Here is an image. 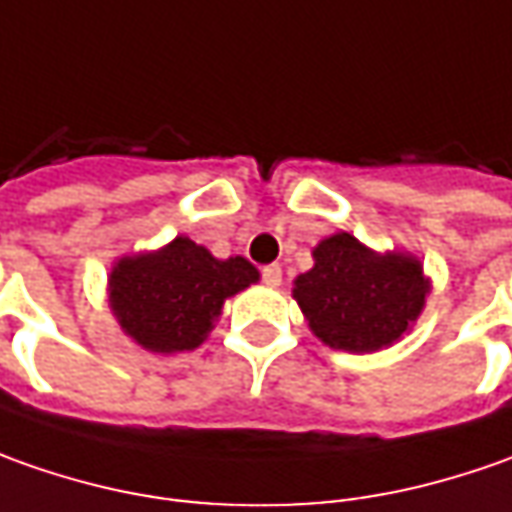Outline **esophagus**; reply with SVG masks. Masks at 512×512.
<instances>
[{
  "label": "esophagus",
  "mask_w": 512,
  "mask_h": 512,
  "mask_svg": "<svg viewBox=\"0 0 512 512\" xmlns=\"http://www.w3.org/2000/svg\"><path fill=\"white\" fill-rule=\"evenodd\" d=\"M263 283L277 289V286L283 283V269H280V266H266V269H263Z\"/></svg>",
  "instance_id": "34e87169"
}]
</instances>
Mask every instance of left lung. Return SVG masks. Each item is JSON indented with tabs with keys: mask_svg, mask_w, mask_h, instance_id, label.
Instances as JSON below:
<instances>
[{
	"mask_svg": "<svg viewBox=\"0 0 512 512\" xmlns=\"http://www.w3.org/2000/svg\"><path fill=\"white\" fill-rule=\"evenodd\" d=\"M311 257L314 266L294 277L291 297L328 348L348 354L391 348L428 303L431 277L411 252H377L351 232H334Z\"/></svg>",
	"mask_w": 512,
	"mask_h": 512,
	"instance_id": "obj_1",
	"label": "left lung"
}]
</instances>
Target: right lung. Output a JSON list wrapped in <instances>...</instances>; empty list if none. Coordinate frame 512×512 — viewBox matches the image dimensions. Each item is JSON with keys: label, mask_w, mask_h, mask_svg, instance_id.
Returning <instances> with one entry per match:
<instances>
[{"label": "right lung", "mask_w": 512, "mask_h": 512, "mask_svg": "<svg viewBox=\"0 0 512 512\" xmlns=\"http://www.w3.org/2000/svg\"><path fill=\"white\" fill-rule=\"evenodd\" d=\"M260 280L246 257H215L178 235L152 252L118 257L107 274L115 323L152 354L192 351L209 337L223 303Z\"/></svg>", "instance_id": "right-lung-1"}]
</instances>
